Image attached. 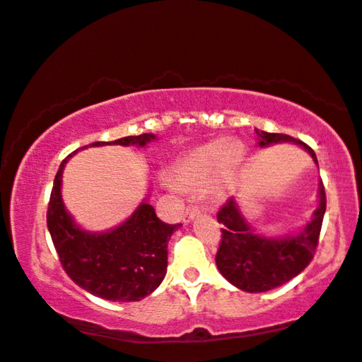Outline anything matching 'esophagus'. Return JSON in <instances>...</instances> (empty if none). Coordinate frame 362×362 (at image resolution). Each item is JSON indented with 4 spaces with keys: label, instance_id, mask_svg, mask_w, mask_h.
I'll use <instances>...</instances> for the list:
<instances>
[{
    "label": "esophagus",
    "instance_id": "esophagus-1",
    "mask_svg": "<svg viewBox=\"0 0 362 362\" xmlns=\"http://www.w3.org/2000/svg\"><path fill=\"white\" fill-rule=\"evenodd\" d=\"M199 215H200L199 206H194V205L187 206V210L184 211V218H182V220H184V223H190V221L194 220L195 216H199Z\"/></svg>",
    "mask_w": 362,
    "mask_h": 362
}]
</instances>
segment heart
<instances>
[{
  "label": "heart",
  "mask_w": 362,
  "mask_h": 362,
  "mask_svg": "<svg viewBox=\"0 0 362 362\" xmlns=\"http://www.w3.org/2000/svg\"><path fill=\"white\" fill-rule=\"evenodd\" d=\"M242 156L243 148L238 142L218 139L202 144L177 163L173 177L185 189H199L211 178V192L221 194L233 180Z\"/></svg>",
  "instance_id": "b5f03b06"
}]
</instances>
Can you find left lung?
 I'll list each match as a JSON object with an SVG mask.
<instances>
[{
    "instance_id": "1",
    "label": "left lung",
    "mask_w": 362,
    "mask_h": 362,
    "mask_svg": "<svg viewBox=\"0 0 362 362\" xmlns=\"http://www.w3.org/2000/svg\"><path fill=\"white\" fill-rule=\"evenodd\" d=\"M255 132L259 147L293 142L310 152L317 165L315 151L305 142L286 134H272L258 129H255ZM325 211L326 194L325 185L320 182V205L305 230L285 238H267L255 233L231 197L216 214L218 223L223 225L221 242L215 257L216 267L231 285L248 293H263L285 285L300 274L315 257Z\"/></svg>"
}]
</instances>
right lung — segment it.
<instances>
[{
	"instance_id": "add662e5",
	"label": "right lung",
	"mask_w": 362,
	"mask_h": 362,
	"mask_svg": "<svg viewBox=\"0 0 362 362\" xmlns=\"http://www.w3.org/2000/svg\"><path fill=\"white\" fill-rule=\"evenodd\" d=\"M153 139V134H141L112 142H94L90 147L104 144L144 147ZM71 156L61 162L56 173L46 215L62 268L90 295L109 301H141L165 276L168 240L180 225L163 223L153 206L144 200L122 225L112 230L90 233L79 228L61 199L62 168Z\"/></svg>"
}]
</instances>
